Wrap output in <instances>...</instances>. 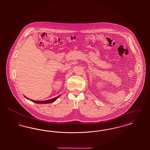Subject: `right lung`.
<instances>
[{"label":"right lung","instance_id":"1","mask_svg":"<svg viewBox=\"0 0 150 150\" xmlns=\"http://www.w3.org/2000/svg\"><path fill=\"white\" fill-rule=\"evenodd\" d=\"M59 96H60V95L58 96H57V97L54 98H52V99H50V100H30V99H29L28 98L26 97L25 96V97L27 99L30 100L31 101H32V102H34V103H38V104H45V103H52V102H54Z\"/></svg>","mask_w":150,"mask_h":150}]
</instances>
